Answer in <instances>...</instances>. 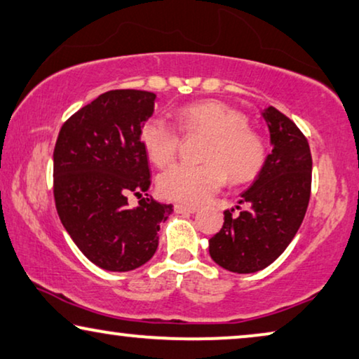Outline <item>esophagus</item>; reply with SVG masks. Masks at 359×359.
Here are the masks:
<instances>
[{
	"mask_svg": "<svg viewBox=\"0 0 359 359\" xmlns=\"http://www.w3.org/2000/svg\"><path fill=\"white\" fill-rule=\"evenodd\" d=\"M175 212L179 214H195L198 211L196 206H189V205H175L174 206Z\"/></svg>",
	"mask_w": 359,
	"mask_h": 359,
	"instance_id": "1",
	"label": "esophagus"
}]
</instances>
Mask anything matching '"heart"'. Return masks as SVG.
<instances>
[{
  "instance_id": "b5f03b06",
  "label": "heart",
  "mask_w": 359,
  "mask_h": 359,
  "mask_svg": "<svg viewBox=\"0 0 359 359\" xmlns=\"http://www.w3.org/2000/svg\"><path fill=\"white\" fill-rule=\"evenodd\" d=\"M177 121L187 133L203 132L211 140L203 153L206 163L175 164L161 174L158 189L168 200L200 205L226 184L227 174L233 184H243L263 169L266 143L238 109L222 101H201L180 108ZM140 143L149 161L165 165L177 156L180 133L165 117L151 116L140 127Z\"/></svg>"
}]
</instances>
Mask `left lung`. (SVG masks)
<instances>
[{"mask_svg": "<svg viewBox=\"0 0 359 359\" xmlns=\"http://www.w3.org/2000/svg\"><path fill=\"white\" fill-rule=\"evenodd\" d=\"M271 154L242 200L247 210L224 212V226L210 238L212 261L226 271L251 274L279 258L302 226L311 194L313 159L299 128L276 108L263 109ZM238 210V206H237Z\"/></svg>", "mask_w": 359, "mask_h": 359, "instance_id": "8db88e82", "label": "left lung"}]
</instances>
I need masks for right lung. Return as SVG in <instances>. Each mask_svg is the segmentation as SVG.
<instances>
[{"instance_id":"add662e5","label":"right lung","mask_w":359,"mask_h":359,"mask_svg":"<svg viewBox=\"0 0 359 359\" xmlns=\"http://www.w3.org/2000/svg\"><path fill=\"white\" fill-rule=\"evenodd\" d=\"M154 103L151 92L111 90L69 117L57 135L56 210L77 248L101 269L127 272L148 263L159 224L174 211L147 195L151 177L140 127ZM128 193L142 198L138 207L128 206Z\"/></svg>"}]
</instances>
